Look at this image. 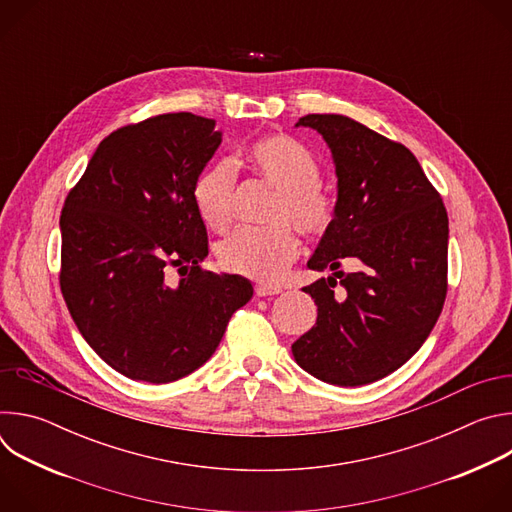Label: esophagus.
<instances>
[{
	"mask_svg": "<svg viewBox=\"0 0 512 512\" xmlns=\"http://www.w3.org/2000/svg\"><path fill=\"white\" fill-rule=\"evenodd\" d=\"M255 294H257L259 298H267V296H277V294H281V289H279V287H273V285H257V287H255Z\"/></svg>",
	"mask_w": 512,
	"mask_h": 512,
	"instance_id": "1",
	"label": "esophagus"
}]
</instances>
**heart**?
Masks as SVG:
<instances>
[{
    "label": "heart",
    "mask_w": 512,
    "mask_h": 512,
    "mask_svg": "<svg viewBox=\"0 0 512 512\" xmlns=\"http://www.w3.org/2000/svg\"><path fill=\"white\" fill-rule=\"evenodd\" d=\"M243 164L267 186L277 190L269 229H241L216 247V257L227 271L257 281H277L300 255V239H320L332 225L334 204L318 184L320 168L312 152L289 135H263L249 143ZM235 168L227 160L208 164L192 184V204L200 221L223 233L233 221Z\"/></svg>",
    "instance_id": "1"
}]
</instances>
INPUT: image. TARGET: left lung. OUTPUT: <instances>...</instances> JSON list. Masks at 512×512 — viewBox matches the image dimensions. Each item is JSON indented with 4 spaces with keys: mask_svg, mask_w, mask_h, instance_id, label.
Returning a JSON list of instances; mask_svg holds the SVG:
<instances>
[{
    "mask_svg": "<svg viewBox=\"0 0 512 512\" xmlns=\"http://www.w3.org/2000/svg\"><path fill=\"white\" fill-rule=\"evenodd\" d=\"M296 127H312L330 148L336 204L308 261L330 271L304 287L318 320L291 352L324 383L369 385L403 367L442 314L448 212L405 145L344 115H306ZM342 262L355 269L342 272Z\"/></svg>",
    "mask_w": 512,
    "mask_h": 512,
    "instance_id": "1",
    "label": "left lung"
}]
</instances>
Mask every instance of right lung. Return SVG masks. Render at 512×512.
<instances>
[{
	"mask_svg": "<svg viewBox=\"0 0 512 512\" xmlns=\"http://www.w3.org/2000/svg\"><path fill=\"white\" fill-rule=\"evenodd\" d=\"M216 121L168 113L101 143L60 214V289L87 344L133 381L172 383L214 354L249 279L200 269L206 227L192 184L223 133ZM180 266L178 284L165 281Z\"/></svg>",
	"mask_w": 512,
	"mask_h": 512,
	"instance_id": "right-lung-1",
	"label": "right lung"
}]
</instances>
